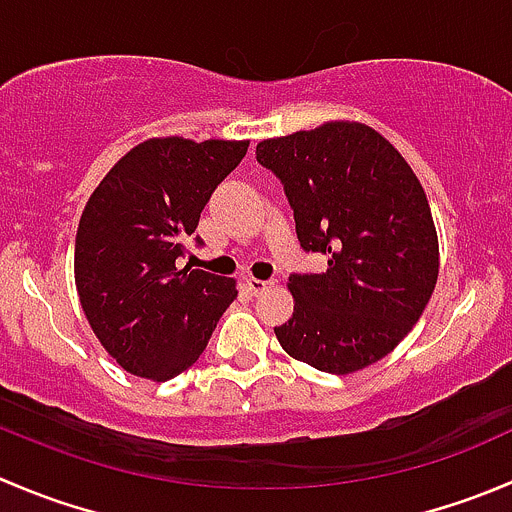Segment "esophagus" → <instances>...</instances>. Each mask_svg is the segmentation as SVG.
<instances>
[{
	"label": "esophagus",
	"instance_id": "obj_1",
	"mask_svg": "<svg viewBox=\"0 0 512 512\" xmlns=\"http://www.w3.org/2000/svg\"><path fill=\"white\" fill-rule=\"evenodd\" d=\"M275 285V282L270 280H257V277H245V287L250 295H262L265 290H270V287Z\"/></svg>",
	"mask_w": 512,
	"mask_h": 512
}]
</instances>
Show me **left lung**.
Instances as JSON below:
<instances>
[{"mask_svg":"<svg viewBox=\"0 0 512 512\" xmlns=\"http://www.w3.org/2000/svg\"><path fill=\"white\" fill-rule=\"evenodd\" d=\"M295 212L297 240L327 255L320 275H292L295 312L275 327L282 350L350 375L413 330L440 272L438 232L413 167L380 132L335 119L257 145Z\"/></svg>","mask_w":512,"mask_h":512,"instance_id":"8db88e82","label":"left lung"}]
</instances>
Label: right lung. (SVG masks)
Returning a JSON list of instances; mask_svg holds the SVG:
<instances>
[{
  "mask_svg": "<svg viewBox=\"0 0 512 512\" xmlns=\"http://www.w3.org/2000/svg\"><path fill=\"white\" fill-rule=\"evenodd\" d=\"M250 140L152 137L114 162L84 205L74 242V285L89 327L124 370L165 382L195 365L232 277L175 265L215 187Z\"/></svg>",
  "mask_w": 512,
  "mask_h": 512,
  "instance_id": "obj_1",
  "label": "right lung"
}]
</instances>
